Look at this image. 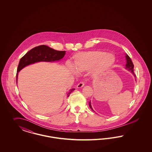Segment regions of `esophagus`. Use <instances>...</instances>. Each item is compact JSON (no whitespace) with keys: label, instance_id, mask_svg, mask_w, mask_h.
I'll use <instances>...</instances> for the list:
<instances>
[{"label":"esophagus","instance_id":"obj_1","mask_svg":"<svg viewBox=\"0 0 152 152\" xmlns=\"http://www.w3.org/2000/svg\"><path fill=\"white\" fill-rule=\"evenodd\" d=\"M84 85H85V84L84 82H83V81L80 82L77 85V88H81L84 87Z\"/></svg>","mask_w":152,"mask_h":152}]
</instances>
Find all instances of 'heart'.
I'll return each instance as SVG.
<instances>
[{
  "instance_id": "obj_1",
  "label": "heart",
  "mask_w": 152,
  "mask_h": 152,
  "mask_svg": "<svg viewBox=\"0 0 152 152\" xmlns=\"http://www.w3.org/2000/svg\"><path fill=\"white\" fill-rule=\"evenodd\" d=\"M73 66H70L71 72L76 74L88 71L93 78H99L109 71L115 64L114 54L101 50L80 52L73 56Z\"/></svg>"
}]
</instances>
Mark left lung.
Returning a JSON list of instances; mask_svg holds the SVG:
<instances>
[{
	"label": "left lung",
	"mask_w": 152,
	"mask_h": 152,
	"mask_svg": "<svg viewBox=\"0 0 152 152\" xmlns=\"http://www.w3.org/2000/svg\"><path fill=\"white\" fill-rule=\"evenodd\" d=\"M125 58H126V65H125V68L126 70H128V71H130V72H132V73H133V75L134 76V77H136V75H135V74L134 73V65L133 64L132 61L131 60L129 56L126 53L125 54ZM89 105L90 108L93 111H94V109L92 108V106H91V101H89Z\"/></svg>",
	"instance_id": "1"
}]
</instances>
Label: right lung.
Here are the masks:
<instances>
[{"label": "right lung", "instance_id": "obj_1", "mask_svg": "<svg viewBox=\"0 0 152 152\" xmlns=\"http://www.w3.org/2000/svg\"><path fill=\"white\" fill-rule=\"evenodd\" d=\"M65 52V51H60L53 50L45 45H39L31 49L20 60L16 73V83L18 73L25 66L40 61L54 62L59 61L64 58ZM75 89L74 88L71 89L69 92L66 93L67 97H69V94Z\"/></svg>", "mask_w": 152, "mask_h": 152}]
</instances>
